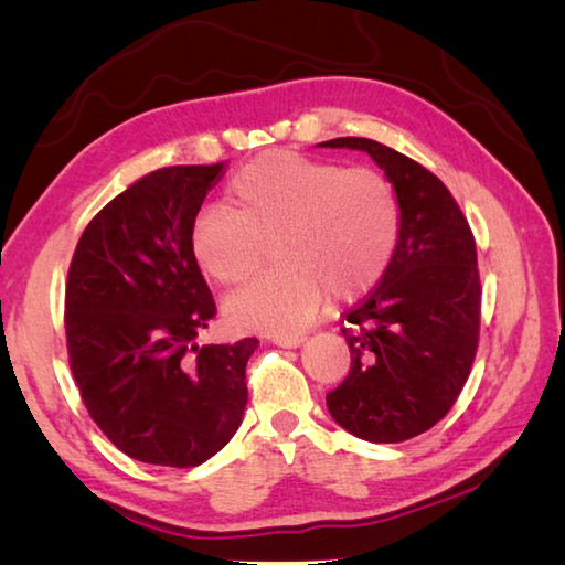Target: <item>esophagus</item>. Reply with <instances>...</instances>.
<instances>
[{
  "instance_id": "esophagus-1",
  "label": "esophagus",
  "mask_w": 565,
  "mask_h": 565,
  "mask_svg": "<svg viewBox=\"0 0 565 565\" xmlns=\"http://www.w3.org/2000/svg\"><path fill=\"white\" fill-rule=\"evenodd\" d=\"M273 342L277 344V348H300V344L305 342V334L300 332H277L273 334Z\"/></svg>"
}]
</instances>
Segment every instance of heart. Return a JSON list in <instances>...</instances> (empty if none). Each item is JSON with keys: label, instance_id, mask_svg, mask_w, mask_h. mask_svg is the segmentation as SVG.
<instances>
[{"label": "heart", "instance_id": "obj_1", "mask_svg": "<svg viewBox=\"0 0 565 565\" xmlns=\"http://www.w3.org/2000/svg\"><path fill=\"white\" fill-rule=\"evenodd\" d=\"M227 207L198 213L191 250L201 270L233 288L263 265L267 245L282 263L225 305L245 330L288 332L328 298L354 300L387 273L402 233L399 195L377 168L270 151L225 188Z\"/></svg>", "mask_w": 565, "mask_h": 565}]
</instances>
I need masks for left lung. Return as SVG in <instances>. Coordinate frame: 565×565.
<instances>
[{
    "label": "left lung",
    "mask_w": 565,
    "mask_h": 565,
    "mask_svg": "<svg viewBox=\"0 0 565 565\" xmlns=\"http://www.w3.org/2000/svg\"><path fill=\"white\" fill-rule=\"evenodd\" d=\"M372 156L402 205L387 273L342 328L352 364L328 394L332 419L354 437L397 444L447 417L479 348L477 241L449 188L427 168L372 138L320 143Z\"/></svg>",
    "instance_id": "obj_1"
}]
</instances>
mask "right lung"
Segmentation results:
<instances>
[{"label": "right lung", "instance_id": "obj_1", "mask_svg": "<svg viewBox=\"0 0 565 565\" xmlns=\"http://www.w3.org/2000/svg\"><path fill=\"white\" fill-rule=\"evenodd\" d=\"M223 163L168 166L98 211L68 265L64 328L78 394L108 441L156 467H198L243 422L255 338L195 344L215 300L191 250Z\"/></svg>", "mask_w": 565, "mask_h": 565}]
</instances>
